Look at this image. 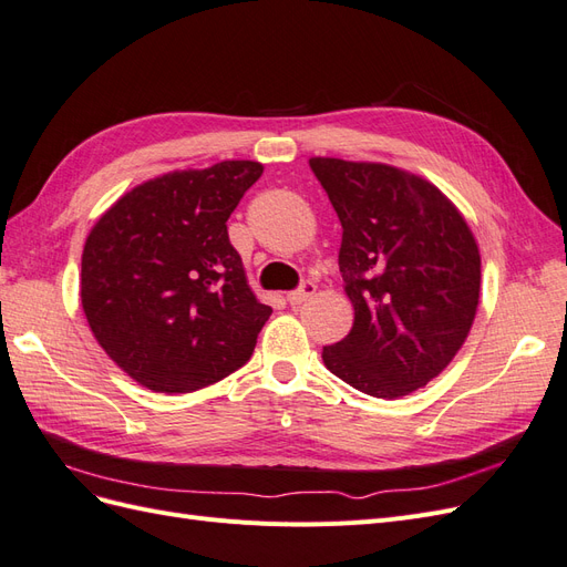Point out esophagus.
Here are the masks:
<instances>
[{
	"instance_id": "esophagus-1",
	"label": "esophagus",
	"mask_w": 567,
	"mask_h": 567,
	"mask_svg": "<svg viewBox=\"0 0 567 567\" xmlns=\"http://www.w3.org/2000/svg\"><path fill=\"white\" fill-rule=\"evenodd\" d=\"M315 290H317V286H315L312 281H305L298 290H290V293L286 296V300H288L290 305H302L307 298L315 296Z\"/></svg>"
}]
</instances>
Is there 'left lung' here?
<instances>
[{"mask_svg":"<svg viewBox=\"0 0 567 567\" xmlns=\"http://www.w3.org/2000/svg\"><path fill=\"white\" fill-rule=\"evenodd\" d=\"M342 225L350 333L323 348L338 379L394 400L447 369L475 321L480 248L466 217L421 175L388 163L310 158Z\"/></svg>","mask_w":567,"mask_h":567,"instance_id":"1","label":"left lung"}]
</instances>
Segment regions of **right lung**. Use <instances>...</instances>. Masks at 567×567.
Listing matches in <instances>:
<instances>
[{
	"instance_id": "add662e5",
	"label": "right lung",
	"mask_w": 567,
	"mask_h": 567,
	"mask_svg": "<svg viewBox=\"0 0 567 567\" xmlns=\"http://www.w3.org/2000/svg\"><path fill=\"white\" fill-rule=\"evenodd\" d=\"M257 161L173 169L99 217L80 298L96 342L153 392H194L244 367L271 315L248 286L227 219L262 177Z\"/></svg>"
}]
</instances>
